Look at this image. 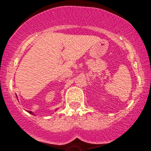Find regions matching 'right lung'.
<instances>
[{"label":"right lung","mask_w":151,"mask_h":151,"mask_svg":"<svg viewBox=\"0 0 151 151\" xmlns=\"http://www.w3.org/2000/svg\"><path fill=\"white\" fill-rule=\"evenodd\" d=\"M16 96H17V95H16ZM17 98H18V97H17ZM58 109H57L56 110H55V111H57V110H58ZM27 112H28L29 114H32V115H35V114H33V112H32V111H27Z\"/></svg>","instance_id":"1"}]
</instances>
